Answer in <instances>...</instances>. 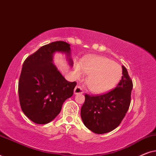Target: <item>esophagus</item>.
<instances>
[{
	"mask_svg": "<svg viewBox=\"0 0 156 156\" xmlns=\"http://www.w3.org/2000/svg\"><path fill=\"white\" fill-rule=\"evenodd\" d=\"M74 93L75 94H82L84 93V91H83L82 87L80 86H76L75 88H74Z\"/></svg>",
	"mask_w": 156,
	"mask_h": 156,
	"instance_id": "esophagus-1",
	"label": "esophagus"
}]
</instances>
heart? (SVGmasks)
I'll return each instance as SVG.
<instances>
[{"label":"heart","mask_w":156,"mask_h":156,"mask_svg":"<svg viewBox=\"0 0 156 156\" xmlns=\"http://www.w3.org/2000/svg\"><path fill=\"white\" fill-rule=\"evenodd\" d=\"M82 70L88 74L87 84L89 90L97 94L104 93L112 89L122 75V69L119 64L101 56L85 59L82 63V67L80 64H76L74 66L76 75H82Z\"/></svg>","instance_id":"b5f03b06"}]
</instances>
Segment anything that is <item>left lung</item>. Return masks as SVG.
Listing matches in <instances>:
<instances>
[{
  "mask_svg": "<svg viewBox=\"0 0 156 156\" xmlns=\"http://www.w3.org/2000/svg\"><path fill=\"white\" fill-rule=\"evenodd\" d=\"M122 78L116 88L104 94H85L81 108V117L87 129L94 133L103 134L120 125L131 104L133 82L122 66Z\"/></svg>",
  "mask_w": 156,
  "mask_h": 156,
  "instance_id": "8db88e82",
  "label": "left lung"
}]
</instances>
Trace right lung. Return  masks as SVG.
<instances>
[{
    "instance_id": "obj_1",
    "label": "right lung",
    "mask_w": 156,
    "mask_h": 156,
    "mask_svg": "<svg viewBox=\"0 0 156 156\" xmlns=\"http://www.w3.org/2000/svg\"><path fill=\"white\" fill-rule=\"evenodd\" d=\"M70 44L56 41L42 46L25 59L18 82L20 107L27 118L45 124L59 114L66 99L73 95L76 82H69L52 64L55 52L70 55ZM72 65L71 58H69Z\"/></svg>"
}]
</instances>
